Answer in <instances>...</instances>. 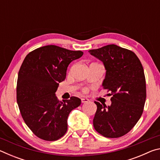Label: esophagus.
I'll return each instance as SVG.
<instances>
[{
	"label": "esophagus",
	"instance_id": "obj_1",
	"mask_svg": "<svg viewBox=\"0 0 160 160\" xmlns=\"http://www.w3.org/2000/svg\"><path fill=\"white\" fill-rule=\"evenodd\" d=\"M81 102H82V103H86L89 102V99L85 98V97H82V98H81Z\"/></svg>",
	"mask_w": 160,
	"mask_h": 160
}]
</instances>
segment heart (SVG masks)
<instances>
[{"label": "heart", "instance_id": "heart-1", "mask_svg": "<svg viewBox=\"0 0 160 160\" xmlns=\"http://www.w3.org/2000/svg\"><path fill=\"white\" fill-rule=\"evenodd\" d=\"M84 92H88V89H87V88H85V89H84Z\"/></svg>", "mask_w": 160, "mask_h": 160}]
</instances>
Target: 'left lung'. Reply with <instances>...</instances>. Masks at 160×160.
<instances>
[{"label": "left lung", "mask_w": 160, "mask_h": 160, "mask_svg": "<svg viewBox=\"0 0 160 160\" xmlns=\"http://www.w3.org/2000/svg\"><path fill=\"white\" fill-rule=\"evenodd\" d=\"M89 52L104 63L107 71L102 86L112 96L110 106L94 102L97 109L94 128L106 138L121 137L141 117L146 99L144 70L134 52L117 45H107Z\"/></svg>", "instance_id": "obj_1"}]
</instances>
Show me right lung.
<instances>
[{
  "mask_svg": "<svg viewBox=\"0 0 160 160\" xmlns=\"http://www.w3.org/2000/svg\"><path fill=\"white\" fill-rule=\"evenodd\" d=\"M82 55L81 51L48 45L24 59L18 72L17 102L23 120L39 138L54 141L66 132L69 113L81 100L71 97L59 101L55 92L66 77L68 65Z\"/></svg>",
  "mask_w": 160,
  "mask_h": 160,
  "instance_id": "1",
  "label": "right lung"
}]
</instances>
